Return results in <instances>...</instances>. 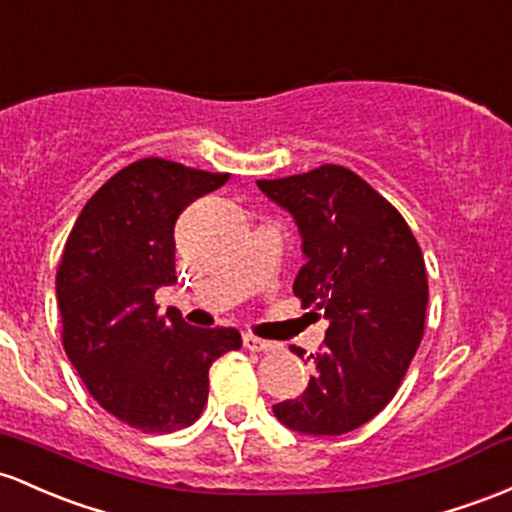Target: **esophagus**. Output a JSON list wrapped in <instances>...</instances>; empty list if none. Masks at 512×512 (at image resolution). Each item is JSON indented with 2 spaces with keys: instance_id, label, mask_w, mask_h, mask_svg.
Segmentation results:
<instances>
[{
  "instance_id": "esophagus-1",
  "label": "esophagus",
  "mask_w": 512,
  "mask_h": 512,
  "mask_svg": "<svg viewBox=\"0 0 512 512\" xmlns=\"http://www.w3.org/2000/svg\"><path fill=\"white\" fill-rule=\"evenodd\" d=\"M243 342H245L247 350H252V352H269V350H274V342L257 338V335H245Z\"/></svg>"
}]
</instances>
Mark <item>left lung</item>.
Listing matches in <instances>:
<instances>
[{"label": "left lung", "mask_w": 512, "mask_h": 512, "mask_svg": "<svg viewBox=\"0 0 512 512\" xmlns=\"http://www.w3.org/2000/svg\"><path fill=\"white\" fill-rule=\"evenodd\" d=\"M257 187L296 218L306 265L294 294L330 320L308 389L274 415L306 435H342L389 406L418 352L428 311L423 252L396 206L342 165ZM291 352L303 355L296 345Z\"/></svg>", "instance_id": "8db88e82"}]
</instances>
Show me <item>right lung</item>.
Instances as JSON below:
<instances>
[{"label": "right lung", "mask_w": 512, "mask_h": 512, "mask_svg": "<svg viewBox=\"0 0 512 512\" xmlns=\"http://www.w3.org/2000/svg\"><path fill=\"white\" fill-rule=\"evenodd\" d=\"M228 172L143 157L87 201L55 274L63 347L94 401L140 432L192 425L209 401V367L243 340L235 328H192L160 316L174 284V223Z\"/></svg>", "instance_id": "obj_1"}]
</instances>
